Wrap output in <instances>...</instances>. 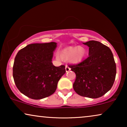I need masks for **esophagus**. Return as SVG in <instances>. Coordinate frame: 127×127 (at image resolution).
I'll use <instances>...</instances> for the list:
<instances>
[{
    "mask_svg": "<svg viewBox=\"0 0 127 127\" xmlns=\"http://www.w3.org/2000/svg\"><path fill=\"white\" fill-rule=\"evenodd\" d=\"M65 70H66V72H68L70 70V68L68 66L66 65V67H65Z\"/></svg>",
    "mask_w": 127,
    "mask_h": 127,
    "instance_id": "esophagus-1",
    "label": "esophagus"
}]
</instances>
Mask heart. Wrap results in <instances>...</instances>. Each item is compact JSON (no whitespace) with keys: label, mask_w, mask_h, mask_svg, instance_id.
Returning <instances> with one entry per match:
<instances>
[{"label":"heart","mask_w":127,"mask_h":127,"mask_svg":"<svg viewBox=\"0 0 127 127\" xmlns=\"http://www.w3.org/2000/svg\"><path fill=\"white\" fill-rule=\"evenodd\" d=\"M86 54V49L82 46L69 47L62 50L60 55L57 54L56 58L58 60H61V58L69 60L72 63L75 64L80 62L84 58Z\"/></svg>","instance_id":"heart-1"}]
</instances>
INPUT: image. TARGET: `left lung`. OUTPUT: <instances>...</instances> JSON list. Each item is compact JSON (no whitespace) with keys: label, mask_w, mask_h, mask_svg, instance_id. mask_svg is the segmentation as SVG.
I'll list each match as a JSON object with an SVG mask.
<instances>
[{"label":"left lung","mask_w":127,"mask_h":127,"mask_svg":"<svg viewBox=\"0 0 127 127\" xmlns=\"http://www.w3.org/2000/svg\"><path fill=\"white\" fill-rule=\"evenodd\" d=\"M83 44L89 47L88 58L69 67L76 73L73 85L77 94L90 98L103 96L112 87L116 75L113 55L108 47L91 40Z\"/></svg>","instance_id":"8db88e82"}]
</instances>
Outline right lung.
I'll use <instances>...</instances> for the list:
<instances>
[{
    "label": "right lung",
    "instance_id": "1",
    "mask_svg": "<svg viewBox=\"0 0 127 127\" xmlns=\"http://www.w3.org/2000/svg\"><path fill=\"white\" fill-rule=\"evenodd\" d=\"M57 43H33L20 50L13 68L15 84L21 93L33 99H41L53 94L65 66L52 63Z\"/></svg>",
    "mask_w": 127,
    "mask_h": 127
}]
</instances>
